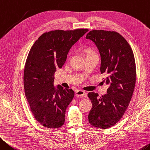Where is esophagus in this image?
Masks as SVG:
<instances>
[{"mask_svg":"<svg viewBox=\"0 0 150 150\" xmlns=\"http://www.w3.org/2000/svg\"><path fill=\"white\" fill-rule=\"evenodd\" d=\"M75 95H76V96H77V97H83V96H84L86 94H85L84 91L79 90H76V91Z\"/></svg>","mask_w":150,"mask_h":150,"instance_id":"34e87169","label":"esophagus"}]
</instances>
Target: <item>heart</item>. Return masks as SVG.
Here are the masks:
<instances>
[{
  "label": "heart",
  "mask_w": 150,
  "mask_h": 150,
  "mask_svg": "<svg viewBox=\"0 0 150 150\" xmlns=\"http://www.w3.org/2000/svg\"><path fill=\"white\" fill-rule=\"evenodd\" d=\"M86 54L87 56H89V55H92V54H95V52L93 51L90 48H88L86 49Z\"/></svg>",
  "instance_id": "heart-1"
}]
</instances>
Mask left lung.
Listing matches in <instances>:
<instances>
[{"label":"left lung","mask_w":150,"mask_h":150,"mask_svg":"<svg viewBox=\"0 0 150 150\" xmlns=\"http://www.w3.org/2000/svg\"><path fill=\"white\" fill-rule=\"evenodd\" d=\"M99 50L101 57L100 72L108 85L107 94L98 97L89 92L92 108L88 115L94 127L107 129L122 118L133 95L136 84V63L133 51L123 36L114 31L93 30L87 34Z\"/></svg>","instance_id":"left-lung-1"}]
</instances>
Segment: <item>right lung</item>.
<instances>
[{
    "mask_svg": "<svg viewBox=\"0 0 150 150\" xmlns=\"http://www.w3.org/2000/svg\"><path fill=\"white\" fill-rule=\"evenodd\" d=\"M88 31L56 30L44 33L32 46L24 71V88L31 112L43 126L57 128L65 122L66 110L74 92L54 85V74L61 68L71 47Z\"/></svg>",
    "mask_w": 150,
    "mask_h": 150,
    "instance_id": "add662e5",
    "label": "right lung"
}]
</instances>
